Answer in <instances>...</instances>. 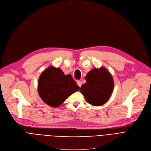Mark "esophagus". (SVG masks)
<instances>
[{"instance_id": "1", "label": "esophagus", "mask_w": 151, "mask_h": 151, "mask_svg": "<svg viewBox=\"0 0 151 151\" xmlns=\"http://www.w3.org/2000/svg\"><path fill=\"white\" fill-rule=\"evenodd\" d=\"M77 84H78V86L79 87H81V85H82V83H81V81H77Z\"/></svg>"}]
</instances>
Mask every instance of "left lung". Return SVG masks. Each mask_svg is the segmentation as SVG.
Masks as SVG:
<instances>
[{
  "label": "left lung",
  "mask_w": 151,
  "mask_h": 151,
  "mask_svg": "<svg viewBox=\"0 0 151 151\" xmlns=\"http://www.w3.org/2000/svg\"><path fill=\"white\" fill-rule=\"evenodd\" d=\"M86 83L80 88L88 103L94 106L105 104L111 96L114 87V79L108 70L101 67L95 68L87 73Z\"/></svg>",
  "instance_id": "left-lung-1"
}]
</instances>
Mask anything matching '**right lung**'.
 <instances>
[{
  "label": "right lung",
  "instance_id": "add662e5",
  "mask_svg": "<svg viewBox=\"0 0 151 151\" xmlns=\"http://www.w3.org/2000/svg\"><path fill=\"white\" fill-rule=\"evenodd\" d=\"M39 96L48 106L56 107L62 104L79 87L70 75H64L59 67L50 66L40 75L37 83Z\"/></svg>",
  "mask_w": 151,
  "mask_h": 151
}]
</instances>
